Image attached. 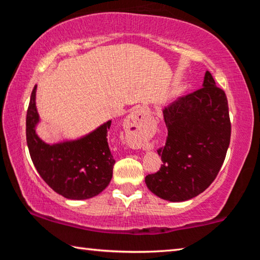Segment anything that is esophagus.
I'll list each match as a JSON object with an SVG mask.
<instances>
[{
  "instance_id": "34e87169",
  "label": "esophagus",
  "mask_w": 260,
  "mask_h": 260,
  "mask_svg": "<svg viewBox=\"0 0 260 260\" xmlns=\"http://www.w3.org/2000/svg\"><path fill=\"white\" fill-rule=\"evenodd\" d=\"M127 131H128V141L135 148L144 147V135L147 132L146 113L142 110L129 114L126 121Z\"/></svg>"
}]
</instances>
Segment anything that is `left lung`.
<instances>
[{
	"label": "left lung",
	"instance_id": "1",
	"mask_svg": "<svg viewBox=\"0 0 260 260\" xmlns=\"http://www.w3.org/2000/svg\"><path fill=\"white\" fill-rule=\"evenodd\" d=\"M162 113L167 138L157 150L162 164L147 175V187L162 200H190L213 182L225 160L232 129L226 94L206 71L203 87Z\"/></svg>",
	"mask_w": 260,
	"mask_h": 260
}]
</instances>
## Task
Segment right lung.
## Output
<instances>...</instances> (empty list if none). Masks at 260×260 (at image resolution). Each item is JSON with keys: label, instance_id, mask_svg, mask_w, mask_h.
<instances>
[{"label": "right lung", "instance_id": "obj_1", "mask_svg": "<svg viewBox=\"0 0 260 260\" xmlns=\"http://www.w3.org/2000/svg\"><path fill=\"white\" fill-rule=\"evenodd\" d=\"M35 90L37 86L26 114V141L35 169L48 186L65 199L87 200L99 195L111 181L116 162L108 142L111 120L80 140L50 146L35 133L39 121Z\"/></svg>", "mask_w": 260, "mask_h": 260}]
</instances>
